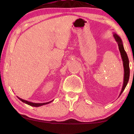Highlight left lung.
Segmentation results:
<instances>
[{
  "label": "left lung",
  "mask_w": 134,
  "mask_h": 134,
  "mask_svg": "<svg viewBox=\"0 0 134 134\" xmlns=\"http://www.w3.org/2000/svg\"><path fill=\"white\" fill-rule=\"evenodd\" d=\"M113 37H114L115 40H116L118 44L119 49L120 53H121L122 62H123L124 69V83H123V86H122L121 93H120V95H119V96H121L122 93L123 92L124 89H125L126 86L129 81V79H130V65H129V59L128 57V55H127V54L124 49V46H123V43H122L121 38H120L117 34H113Z\"/></svg>",
  "instance_id": "8db88e82"
}]
</instances>
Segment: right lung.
<instances>
[{
    "mask_svg": "<svg viewBox=\"0 0 134 134\" xmlns=\"http://www.w3.org/2000/svg\"><path fill=\"white\" fill-rule=\"evenodd\" d=\"M18 98L20 100H21L22 102H24L25 103L27 104V105H30V106H35V107H38V106H42V105H47V104H48L49 103H51V102H53V100L51 101V102H47V103H32V102H28L27 100H24L22 99L21 98H20V97H18Z\"/></svg>",
    "mask_w": 134,
    "mask_h": 134,
    "instance_id": "obj_1",
    "label": "right lung"
}]
</instances>
